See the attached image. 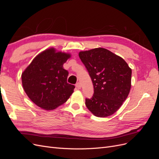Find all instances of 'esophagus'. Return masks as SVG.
I'll return each instance as SVG.
<instances>
[{
    "mask_svg": "<svg viewBox=\"0 0 159 159\" xmlns=\"http://www.w3.org/2000/svg\"><path fill=\"white\" fill-rule=\"evenodd\" d=\"M75 87L78 89H81V84L80 82H78L75 84Z\"/></svg>",
    "mask_w": 159,
    "mask_h": 159,
    "instance_id": "esophagus-1",
    "label": "esophagus"
}]
</instances>
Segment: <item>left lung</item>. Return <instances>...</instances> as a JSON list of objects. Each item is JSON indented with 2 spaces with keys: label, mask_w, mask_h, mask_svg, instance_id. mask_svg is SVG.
<instances>
[{
  "label": "left lung",
  "mask_w": 159,
  "mask_h": 159,
  "mask_svg": "<svg viewBox=\"0 0 159 159\" xmlns=\"http://www.w3.org/2000/svg\"><path fill=\"white\" fill-rule=\"evenodd\" d=\"M92 80L94 93L85 105L95 116L106 117L115 113L125 101L131 87V69L127 62L103 48L79 52Z\"/></svg>",
  "instance_id": "left-lung-1"
}]
</instances>
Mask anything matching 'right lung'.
<instances>
[{
  "instance_id": "add662e5",
  "label": "right lung",
  "mask_w": 159,
  "mask_h": 159,
  "mask_svg": "<svg viewBox=\"0 0 159 159\" xmlns=\"http://www.w3.org/2000/svg\"><path fill=\"white\" fill-rule=\"evenodd\" d=\"M71 54L46 49L37 55L22 74L23 89L37 106L47 111L64 104L75 86L67 82L68 71L63 68Z\"/></svg>"
}]
</instances>
